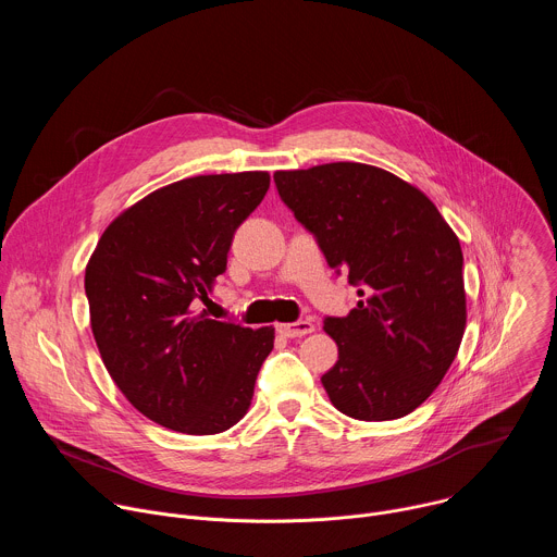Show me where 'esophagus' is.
<instances>
[{
  "label": "esophagus",
  "mask_w": 557,
  "mask_h": 557,
  "mask_svg": "<svg viewBox=\"0 0 557 557\" xmlns=\"http://www.w3.org/2000/svg\"><path fill=\"white\" fill-rule=\"evenodd\" d=\"M277 331L284 337H304V335H310L314 331V324L310 320H301V322H293V324H280Z\"/></svg>",
  "instance_id": "esophagus-1"
}]
</instances>
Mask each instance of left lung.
Segmentation results:
<instances>
[{
  "mask_svg": "<svg viewBox=\"0 0 557 557\" xmlns=\"http://www.w3.org/2000/svg\"><path fill=\"white\" fill-rule=\"evenodd\" d=\"M280 198L348 273L359 301L324 331L339 359L322 376L331 404L359 421L414 412L443 381L467 322L462 251L414 185L363 163L275 172Z\"/></svg>",
  "mask_w": 557,
  "mask_h": 557,
  "instance_id": "obj_1",
  "label": "left lung"
}]
</instances>
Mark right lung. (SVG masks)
I'll use <instances>...</instances> for the list:
<instances>
[{
  "label": "right lung",
  "instance_id": "add662e5",
  "mask_svg": "<svg viewBox=\"0 0 557 557\" xmlns=\"http://www.w3.org/2000/svg\"><path fill=\"white\" fill-rule=\"evenodd\" d=\"M269 185V172L172 183L114 218L90 256L86 295L101 359L125 399L158 425L218 434L251 406L275 329L209 320L196 306Z\"/></svg>",
  "mask_w": 557,
  "mask_h": 557
}]
</instances>
